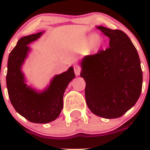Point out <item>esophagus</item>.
Masks as SVG:
<instances>
[{
    "instance_id": "esophagus-1",
    "label": "esophagus",
    "mask_w": 150,
    "mask_h": 150,
    "mask_svg": "<svg viewBox=\"0 0 150 150\" xmlns=\"http://www.w3.org/2000/svg\"><path fill=\"white\" fill-rule=\"evenodd\" d=\"M74 72H75V74L76 76H78L80 75V72H81V68L79 65H75L74 66Z\"/></svg>"
}]
</instances>
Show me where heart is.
<instances>
[{"label":"heart","mask_w":150,"mask_h":150,"mask_svg":"<svg viewBox=\"0 0 150 150\" xmlns=\"http://www.w3.org/2000/svg\"><path fill=\"white\" fill-rule=\"evenodd\" d=\"M90 43H91V41H90V40H89V42H87V44H90Z\"/></svg>","instance_id":"1"}]
</instances>
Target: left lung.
<instances>
[{"instance_id": "8db88e82", "label": "left lung", "mask_w": 150, "mask_h": 150, "mask_svg": "<svg viewBox=\"0 0 150 150\" xmlns=\"http://www.w3.org/2000/svg\"><path fill=\"white\" fill-rule=\"evenodd\" d=\"M110 39L109 48L80 62L85 99L94 114L117 118L130 109L141 94L142 72L137 49L126 34L98 26Z\"/></svg>"}]
</instances>
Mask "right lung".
<instances>
[{
    "instance_id": "1",
    "label": "right lung",
    "mask_w": 150,
    "mask_h": 150,
    "mask_svg": "<svg viewBox=\"0 0 150 150\" xmlns=\"http://www.w3.org/2000/svg\"><path fill=\"white\" fill-rule=\"evenodd\" d=\"M44 32L22 37L9 55L6 85L10 102L15 111L29 121L47 123L59 116L63 107V94L68 85L75 78L73 67L55 75L49 85L38 91L26 84L22 66L30 51L28 44L36 41Z\"/></svg>"
}]
</instances>
